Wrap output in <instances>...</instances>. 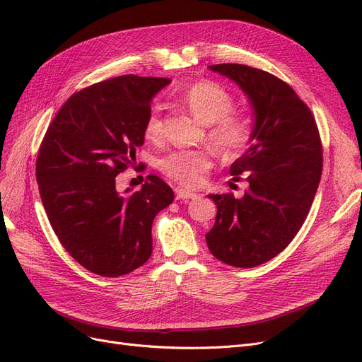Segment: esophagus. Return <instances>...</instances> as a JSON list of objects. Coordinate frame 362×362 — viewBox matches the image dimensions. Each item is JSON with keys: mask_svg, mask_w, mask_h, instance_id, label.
Returning <instances> with one entry per match:
<instances>
[{"mask_svg": "<svg viewBox=\"0 0 362 362\" xmlns=\"http://www.w3.org/2000/svg\"><path fill=\"white\" fill-rule=\"evenodd\" d=\"M175 192H176L177 199H194V198H197V194L187 191V189H183V187H176Z\"/></svg>", "mask_w": 362, "mask_h": 362, "instance_id": "esophagus-1", "label": "esophagus"}]
</instances>
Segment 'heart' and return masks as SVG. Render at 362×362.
I'll use <instances>...</instances> for the list:
<instances>
[{"label":"heart","instance_id":"1","mask_svg":"<svg viewBox=\"0 0 362 362\" xmlns=\"http://www.w3.org/2000/svg\"><path fill=\"white\" fill-rule=\"evenodd\" d=\"M180 101L195 116L208 124V139L224 157H236L248 146L255 133V119L248 111H232V93L213 81H199L189 85ZM163 133L161 108L154 105L145 122V135L158 139ZM214 165L210 151L175 149L157 161V167L168 179L185 187L199 186Z\"/></svg>","mask_w":362,"mask_h":362}]
</instances>
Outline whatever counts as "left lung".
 <instances>
[{
	"instance_id": "obj_1",
	"label": "left lung",
	"mask_w": 362,
	"mask_h": 362,
	"mask_svg": "<svg viewBox=\"0 0 362 362\" xmlns=\"http://www.w3.org/2000/svg\"><path fill=\"white\" fill-rule=\"evenodd\" d=\"M210 70L248 95L255 133L248 151L230 167L233 182L245 179L248 191L240 199L230 192L208 195L217 216L205 239L217 259L251 269L280 254L305 221L321 179V139L308 105L274 74L230 63Z\"/></svg>"
}]
</instances>
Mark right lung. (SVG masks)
Masks as SVG:
<instances>
[{"label": "right lung", "mask_w": 362, "mask_h": 362, "mask_svg": "<svg viewBox=\"0 0 362 362\" xmlns=\"http://www.w3.org/2000/svg\"><path fill=\"white\" fill-rule=\"evenodd\" d=\"M165 78L117 76L73 93L47 129L36 182L52 230L86 270L124 276L152 254V221L175 199L149 175L138 192L120 194L117 175L135 161L145 122Z\"/></svg>", "instance_id": "obj_1"}]
</instances>
